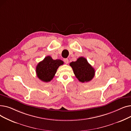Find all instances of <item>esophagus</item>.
<instances>
[{"mask_svg":"<svg viewBox=\"0 0 131 131\" xmlns=\"http://www.w3.org/2000/svg\"><path fill=\"white\" fill-rule=\"evenodd\" d=\"M64 61L66 64H68V59L67 58H64Z\"/></svg>","mask_w":131,"mask_h":131,"instance_id":"34e87169","label":"esophagus"}]
</instances>
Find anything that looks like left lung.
Masks as SVG:
<instances>
[{"instance_id":"1","label":"left lung","mask_w":131,"mask_h":131,"mask_svg":"<svg viewBox=\"0 0 131 131\" xmlns=\"http://www.w3.org/2000/svg\"><path fill=\"white\" fill-rule=\"evenodd\" d=\"M70 65L73 68L75 77L82 83L91 81L94 76V69L86 58L83 57H79L77 61L71 62Z\"/></svg>"}]
</instances>
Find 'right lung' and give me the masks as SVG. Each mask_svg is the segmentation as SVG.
Masks as SVG:
<instances>
[{
    "mask_svg": "<svg viewBox=\"0 0 131 131\" xmlns=\"http://www.w3.org/2000/svg\"><path fill=\"white\" fill-rule=\"evenodd\" d=\"M63 64L64 61L61 60H53L50 56L46 57L36 67L38 78L43 82H50L53 78L59 66Z\"/></svg>",
    "mask_w": 131,
    "mask_h": 131,
    "instance_id": "1",
    "label": "right lung"
}]
</instances>
